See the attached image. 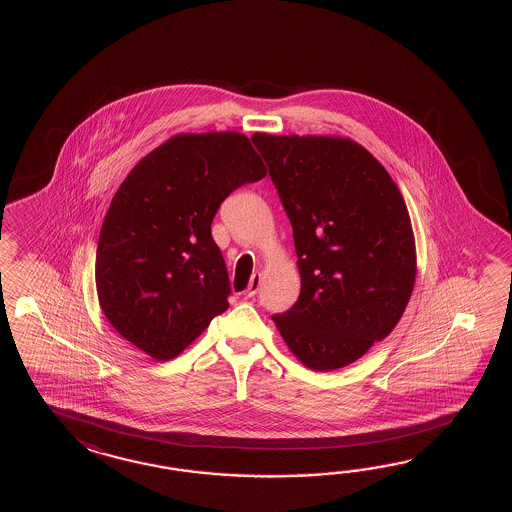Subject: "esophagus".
Listing matches in <instances>:
<instances>
[{"instance_id":"34e87169","label":"esophagus","mask_w":512,"mask_h":512,"mask_svg":"<svg viewBox=\"0 0 512 512\" xmlns=\"http://www.w3.org/2000/svg\"><path fill=\"white\" fill-rule=\"evenodd\" d=\"M261 285V274H252L251 283H249V287H247V291L245 294L252 298L254 294L258 293V289H260Z\"/></svg>"}]
</instances>
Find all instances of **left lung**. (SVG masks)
Returning <instances> with one entry per match:
<instances>
[{
  "mask_svg": "<svg viewBox=\"0 0 512 512\" xmlns=\"http://www.w3.org/2000/svg\"><path fill=\"white\" fill-rule=\"evenodd\" d=\"M293 225L300 296L272 316L305 368L340 370L399 324L417 274L404 197L373 155L338 135L254 133Z\"/></svg>",
  "mask_w": 512,
  "mask_h": 512,
  "instance_id": "left-lung-1",
  "label": "left lung"
}]
</instances>
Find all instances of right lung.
<instances>
[{
	"label": "right lung",
	"mask_w": 512,
	"mask_h": 512,
	"mask_svg": "<svg viewBox=\"0 0 512 512\" xmlns=\"http://www.w3.org/2000/svg\"><path fill=\"white\" fill-rule=\"evenodd\" d=\"M267 168L240 131L177 133L131 168L98 236V304L115 331L172 360L227 311L229 274L210 225Z\"/></svg>",
	"instance_id": "add662e5"
}]
</instances>
